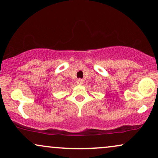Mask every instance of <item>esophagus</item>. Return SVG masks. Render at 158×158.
Here are the masks:
<instances>
[{
	"instance_id": "1",
	"label": "esophagus",
	"mask_w": 158,
	"mask_h": 158,
	"mask_svg": "<svg viewBox=\"0 0 158 158\" xmlns=\"http://www.w3.org/2000/svg\"><path fill=\"white\" fill-rule=\"evenodd\" d=\"M77 85H82L83 80L81 79H77Z\"/></svg>"
}]
</instances>
